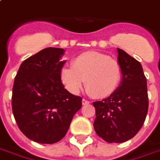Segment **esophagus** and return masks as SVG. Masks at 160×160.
<instances>
[{
  "instance_id": "1",
  "label": "esophagus",
  "mask_w": 160,
  "mask_h": 160,
  "mask_svg": "<svg viewBox=\"0 0 160 160\" xmlns=\"http://www.w3.org/2000/svg\"><path fill=\"white\" fill-rule=\"evenodd\" d=\"M88 103H90L89 101H87L86 99H82V104H83V105H86V104Z\"/></svg>"
}]
</instances>
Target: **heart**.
I'll list each match as a JSON object with an SVG mask.
<instances>
[{
	"label": "heart",
	"instance_id": "heart-1",
	"mask_svg": "<svg viewBox=\"0 0 160 160\" xmlns=\"http://www.w3.org/2000/svg\"><path fill=\"white\" fill-rule=\"evenodd\" d=\"M72 68L64 67L60 78L66 89L78 94L83 86L95 98H105L115 92L121 82L123 69L118 60L98 52H86L72 61Z\"/></svg>",
	"mask_w": 160,
	"mask_h": 160
}]
</instances>
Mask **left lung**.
Wrapping results in <instances>:
<instances>
[{"mask_svg":"<svg viewBox=\"0 0 160 160\" xmlns=\"http://www.w3.org/2000/svg\"><path fill=\"white\" fill-rule=\"evenodd\" d=\"M123 69L122 80L113 94L93 102L94 129L107 142H124L139 131L148 110L147 79L137 60L117 48Z\"/></svg>","mask_w":160,"mask_h":160,"instance_id":"1","label":"left lung"}]
</instances>
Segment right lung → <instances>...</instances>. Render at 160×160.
<instances>
[{
	"mask_svg": "<svg viewBox=\"0 0 160 160\" xmlns=\"http://www.w3.org/2000/svg\"><path fill=\"white\" fill-rule=\"evenodd\" d=\"M63 53L62 48H45L24 60L15 77L14 118L23 135L36 142H59L82 106V98L68 92L61 81Z\"/></svg>",
	"mask_w": 160,
	"mask_h": 160,
	"instance_id": "obj_1",
	"label": "right lung"
}]
</instances>
